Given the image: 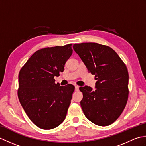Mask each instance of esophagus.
Instances as JSON below:
<instances>
[{
	"label": "esophagus",
	"mask_w": 146,
	"mask_h": 146,
	"mask_svg": "<svg viewBox=\"0 0 146 146\" xmlns=\"http://www.w3.org/2000/svg\"><path fill=\"white\" fill-rule=\"evenodd\" d=\"M75 90L76 91H78L79 90V86L78 85H75Z\"/></svg>",
	"instance_id": "esophagus-1"
}]
</instances>
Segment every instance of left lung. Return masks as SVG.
<instances>
[{
	"label": "left lung",
	"instance_id": "obj_1",
	"mask_svg": "<svg viewBox=\"0 0 146 146\" xmlns=\"http://www.w3.org/2000/svg\"><path fill=\"white\" fill-rule=\"evenodd\" d=\"M78 54L92 75H94L95 90L85 85L80 102L85 117L92 123L107 126L122 113L128 100L129 73L125 64L113 49L95 42L75 44Z\"/></svg>",
	"mask_w": 146,
	"mask_h": 146
}]
</instances>
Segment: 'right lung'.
Here are the masks:
<instances>
[{
  "mask_svg": "<svg viewBox=\"0 0 146 146\" xmlns=\"http://www.w3.org/2000/svg\"><path fill=\"white\" fill-rule=\"evenodd\" d=\"M71 45L39 49L19 71V100L29 119L41 129H54L66 118L75 86L56 84L54 77L64 71L72 54Z\"/></svg>",
  "mask_w": 146,
  "mask_h": 146,
  "instance_id": "right-lung-1",
  "label": "right lung"
}]
</instances>
